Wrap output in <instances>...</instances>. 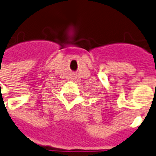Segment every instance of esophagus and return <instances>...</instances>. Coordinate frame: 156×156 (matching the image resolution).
Returning <instances> with one entry per match:
<instances>
[{
    "instance_id": "esophagus-1",
    "label": "esophagus",
    "mask_w": 156,
    "mask_h": 156,
    "mask_svg": "<svg viewBox=\"0 0 156 156\" xmlns=\"http://www.w3.org/2000/svg\"><path fill=\"white\" fill-rule=\"evenodd\" d=\"M74 79H75V80H76V78H74Z\"/></svg>"
}]
</instances>
